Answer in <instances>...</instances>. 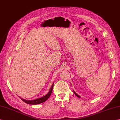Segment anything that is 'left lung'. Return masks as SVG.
Returning <instances> with one entry per match:
<instances>
[{
  "instance_id": "8db88e82",
  "label": "left lung",
  "mask_w": 120,
  "mask_h": 120,
  "mask_svg": "<svg viewBox=\"0 0 120 120\" xmlns=\"http://www.w3.org/2000/svg\"><path fill=\"white\" fill-rule=\"evenodd\" d=\"M73 91H74V93L75 94V95H76L77 97H78V98H80V96H79V95H78V94H77L76 93H75V92L73 90Z\"/></svg>"
}]
</instances>
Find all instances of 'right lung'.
Masks as SVG:
<instances>
[{
    "instance_id": "right-lung-1",
    "label": "right lung",
    "mask_w": 120,
    "mask_h": 120,
    "mask_svg": "<svg viewBox=\"0 0 120 120\" xmlns=\"http://www.w3.org/2000/svg\"><path fill=\"white\" fill-rule=\"evenodd\" d=\"M53 86H54V83L52 84V87L50 89L49 91V93H47L46 95L42 97H41L40 98H38L35 100H24L23 99H21V100L23 101L24 102L26 103L27 104H32V105H36V104H39L42 103L44 102H45V101L49 98V97L51 96V94H52V88H53Z\"/></svg>"
}]
</instances>
